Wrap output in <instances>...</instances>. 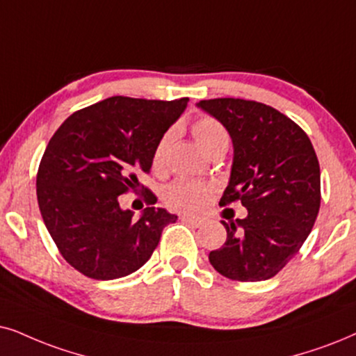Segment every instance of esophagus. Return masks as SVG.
<instances>
[{
  "label": "esophagus",
  "instance_id": "obj_1",
  "mask_svg": "<svg viewBox=\"0 0 356 356\" xmlns=\"http://www.w3.org/2000/svg\"><path fill=\"white\" fill-rule=\"evenodd\" d=\"M181 220L188 225H192V227H202V225L207 222L205 217H193V215H182Z\"/></svg>",
  "mask_w": 356,
  "mask_h": 356
}]
</instances>
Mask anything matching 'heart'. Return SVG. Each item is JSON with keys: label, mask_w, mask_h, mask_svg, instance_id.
Returning <instances> with one entry per match:
<instances>
[{"label": "heart", "mask_w": 356, "mask_h": 356, "mask_svg": "<svg viewBox=\"0 0 356 356\" xmlns=\"http://www.w3.org/2000/svg\"><path fill=\"white\" fill-rule=\"evenodd\" d=\"M192 133L195 141L204 149L207 154L217 149L218 146H228V133L225 126L210 116L199 118L192 124ZM172 131H168L159 143L156 145L154 154H152V165L154 169H161L164 165L165 154L172 143ZM211 195H213V187L210 184L193 181V179H177V181L170 182L164 188L163 199L164 204L175 211H182V213H197V211L204 210L209 204Z\"/></svg>", "instance_id": "heart-1"}]
</instances>
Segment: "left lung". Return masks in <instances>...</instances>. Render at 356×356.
<instances>
[{"label":"left lung","mask_w":356,"mask_h":356,"mask_svg":"<svg viewBox=\"0 0 356 356\" xmlns=\"http://www.w3.org/2000/svg\"><path fill=\"white\" fill-rule=\"evenodd\" d=\"M197 106L233 143L230 181L220 205L240 200L245 218L222 222L227 241L209 261L222 276L256 282L276 276L307 240L321 209V168L307 134L264 103L241 98Z\"/></svg>","instance_id":"1"}]
</instances>
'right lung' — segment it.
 <instances>
[{
	"label": "right lung",
	"mask_w": 356,
	"mask_h": 356,
	"mask_svg": "<svg viewBox=\"0 0 356 356\" xmlns=\"http://www.w3.org/2000/svg\"><path fill=\"white\" fill-rule=\"evenodd\" d=\"M187 102L111 97L75 111L54 133L35 181L39 210L60 254L85 276L110 281L138 271L177 220L156 207L134 220L118 197L139 187L138 175L149 172L156 145Z\"/></svg>",
	"instance_id": "add662e5"
}]
</instances>
